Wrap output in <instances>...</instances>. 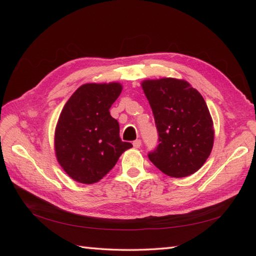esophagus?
<instances>
[{
  "mask_svg": "<svg viewBox=\"0 0 256 256\" xmlns=\"http://www.w3.org/2000/svg\"><path fill=\"white\" fill-rule=\"evenodd\" d=\"M140 145H142V142H140V140H135L133 142V146L135 148H140Z\"/></svg>",
  "mask_w": 256,
  "mask_h": 256,
  "instance_id": "obj_1",
  "label": "esophagus"
}]
</instances>
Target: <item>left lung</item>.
<instances>
[{
  "label": "left lung",
  "mask_w": 256,
  "mask_h": 256,
  "mask_svg": "<svg viewBox=\"0 0 256 256\" xmlns=\"http://www.w3.org/2000/svg\"><path fill=\"white\" fill-rule=\"evenodd\" d=\"M142 86L158 133L150 160L170 177L192 175L214 146V123L202 96L187 81L172 78L145 80Z\"/></svg>",
  "instance_id": "8db88e82"
}]
</instances>
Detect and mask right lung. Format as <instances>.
Wrapping results in <instances>:
<instances>
[{
  "mask_svg": "<svg viewBox=\"0 0 256 256\" xmlns=\"http://www.w3.org/2000/svg\"><path fill=\"white\" fill-rule=\"evenodd\" d=\"M122 86L86 84L76 90L64 104L55 133L59 164L81 184L99 182L132 144L120 138V125L110 108Z\"/></svg>",
  "mask_w": 256,
  "mask_h": 256,
  "instance_id": "add662e5",
  "label": "right lung"
}]
</instances>
